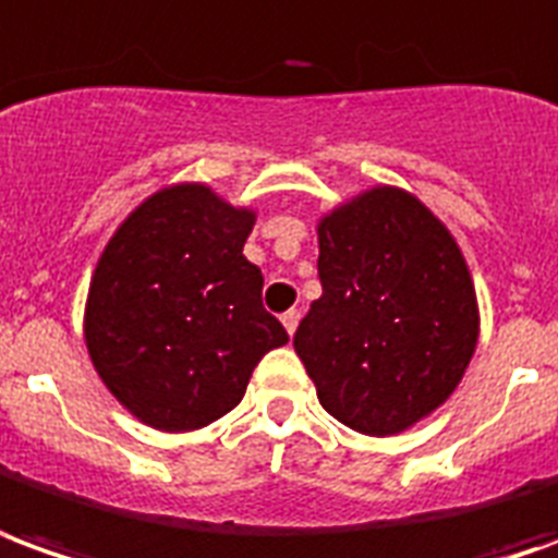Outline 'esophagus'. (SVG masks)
I'll use <instances>...</instances> for the list:
<instances>
[{
	"instance_id": "34e87169",
	"label": "esophagus",
	"mask_w": 558,
	"mask_h": 558,
	"mask_svg": "<svg viewBox=\"0 0 558 558\" xmlns=\"http://www.w3.org/2000/svg\"><path fill=\"white\" fill-rule=\"evenodd\" d=\"M282 324H286L288 333H294V330H298V324H300V310H288L286 315H282Z\"/></svg>"
}]
</instances>
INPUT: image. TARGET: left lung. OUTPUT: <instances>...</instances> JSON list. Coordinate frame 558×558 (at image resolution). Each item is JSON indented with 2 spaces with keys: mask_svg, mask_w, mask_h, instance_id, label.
<instances>
[{
  "mask_svg": "<svg viewBox=\"0 0 558 558\" xmlns=\"http://www.w3.org/2000/svg\"><path fill=\"white\" fill-rule=\"evenodd\" d=\"M318 279L294 351L324 412L390 436L453 393L475 354V288L417 197L385 185L333 209L318 225Z\"/></svg>",
  "mask_w": 558,
  "mask_h": 558,
  "instance_id": "obj_1",
  "label": "left lung"
}]
</instances>
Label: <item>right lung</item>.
Returning a JSON list of instances; mask_svg holds the SVG:
<instances>
[{"instance_id":"obj_1","label":"right lung","mask_w":558,"mask_h":558,"mask_svg":"<svg viewBox=\"0 0 558 558\" xmlns=\"http://www.w3.org/2000/svg\"><path fill=\"white\" fill-rule=\"evenodd\" d=\"M255 213L207 185L144 201L98 260L86 349L101 381L144 424L197 429L234 409L252 369L288 333L264 310V276L243 246Z\"/></svg>"}]
</instances>
